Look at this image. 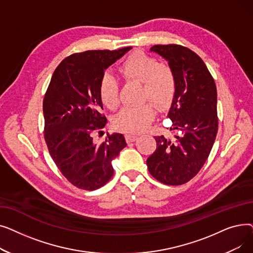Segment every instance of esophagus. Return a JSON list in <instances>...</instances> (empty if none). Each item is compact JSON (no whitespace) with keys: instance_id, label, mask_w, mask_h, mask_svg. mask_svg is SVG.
<instances>
[{"instance_id":"1","label":"esophagus","mask_w":253,"mask_h":253,"mask_svg":"<svg viewBox=\"0 0 253 253\" xmlns=\"http://www.w3.org/2000/svg\"><path fill=\"white\" fill-rule=\"evenodd\" d=\"M137 134H134V133H128L127 135H126V137H127V141H129V142H132V141H134V140H136V138H137Z\"/></svg>"}]
</instances>
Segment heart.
I'll return each mask as SVG.
<instances>
[{
    "label": "heart",
    "instance_id": "b5f03b06",
    "mask_svg": "<svg viewBox=\"0 0 253 253\" xmlns=\"http://www.w3.org/2000/svg\"><path fill=\"white\" fill-rule=\"evenodd\" d=\"M121 72L126 79L143 83L144 97L151 98L159 106H165L173 96L176 88L174 71L167 63L160 62L144 52L131 54L122 64ZM99 95L105 106L115 110L120 103V84L112 73H105L100 79ZM156 116L152 101L140 105H127L115 117L114 123L119 129L140 132L148 129Z\"/></svg>",
    "mask_w": 253,
    "mask_h": 253
}]
</instances>
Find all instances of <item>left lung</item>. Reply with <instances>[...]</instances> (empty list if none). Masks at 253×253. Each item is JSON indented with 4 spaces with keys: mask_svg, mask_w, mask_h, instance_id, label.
Listing matches in <instances>:
<instances>
[{
    "mask_svg": "<svg viewBox=\"0 0 253 253\" xmlns=\"http://www.w3.org/2000/svg\"><path fill=\"white\" fill-rule=\"evenodd\" d=\"M151 51L164 57L174 71L176 88L168 118L174 138L155 136L156 151L148 158L150 173L168 185L190 181L201 170L218 129L217 92L213 77L201 57L176 44L155 45Z\"/></svg>",
    "mask_w": 253,
    "mask_h": 253,
    "instance_id": "obj_1",
    "label": "left lung"
}]
</instances>
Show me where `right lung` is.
I'll use <instances>...</instances> for the list:
<instances>
[{"label": "right lung", "mask_w": 253, "mask_h": 253, "mask_svg": "<svg viewBox=\"0 0 253 253\" xmlns=\"http://www.w3.org/2000/svg\"><path fill=\"white\" fill-rule=\"evenodd\" d=\"M130 49L74 53L58 64L45 93L44 138L49 154L78 189L94 191L108 182L114 174L113 159L127 145L121 133L108 135L100 144L94 134L106 124L100 79Z\"/></svg>", "instance_id": "right-lung-1"}]
</instances>
